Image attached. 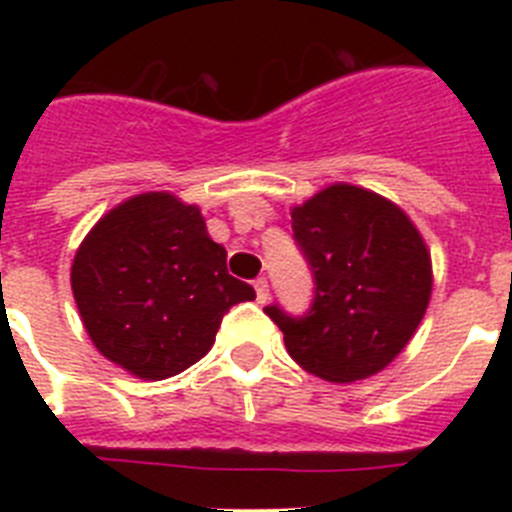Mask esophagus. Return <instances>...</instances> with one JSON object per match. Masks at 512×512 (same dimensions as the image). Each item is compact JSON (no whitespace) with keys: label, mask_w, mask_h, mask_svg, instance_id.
Segmentation results:
<instances>
[{"label":"esophagus","mask_w":512,"mask_h":512,"mask_svg":"<svg viewBox=\"0 0 512 512\" xmlns=\"http://www.w3.org/2000/svg\"><path fill=\"white\" fill-rule=\"evenodd\" d=\"M253 289H256V300L264 305V302L269 300V282H266L264 277H259L256 282H253Z\"/></svg>","instance_id":"34e87169"}]
</instances>
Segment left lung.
<instances>
[{"instance_id":"1","label":"left lung","mask_w":512,"mask_h":512,"mask_svg":"<svg viewBox=\"0 0 512 512\" xmlns=\"http://www.w3.org/2000/svg\"><path fill=\"white\" fill-rule=\"evenodd\" d=\"M312 302L264 307L289 356L315 377L356 382L400 354L431 300V256L408 215L374 192L333 184L292 210Z\"/></svg>"}]
</instances>
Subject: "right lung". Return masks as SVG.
Listing matches in <instances>:
<instances>
[{
    "mask_svg": "<svg viewBox=\"0 0 512 512\" xmlns=\"http://www.w3.org/2000/svg\"><path fill=\"white\" fill-rule=\"evenodd\" d=\"M194 205L138 194L94 225L76 251L71 289L99 354L140 379H166L200 361L225 312L256 297L228 274Z\"/></svg>",
    "mask_w": 512,
    "mask_h": 512,
    "instance_id": "1",
    "label": "right lung"
}]
</instances>
